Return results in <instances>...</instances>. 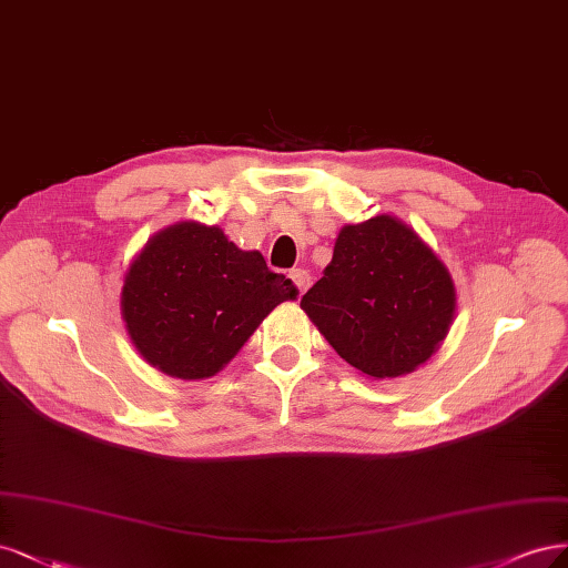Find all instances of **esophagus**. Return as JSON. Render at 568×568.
<instances>
[{"label":"esophagus","mask_w":568,"mask_h":568,"mask_svg":"<svg viewBox=\"0 0 568 568\" xmlns=\"http://www.w3.org/2000/svg\"><path fill=\"white\" fill-rule=\"evenodd\" d=\"M290 278L295 281V285H297V290H300V295H304V292H306L308 285H311V273H308L306 268H292V271H290Z\"/></svg>","instance_id":"obj_1"}]
</instances>
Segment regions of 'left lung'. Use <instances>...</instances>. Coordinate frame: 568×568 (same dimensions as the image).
<instances>
[{
	"instance_id": "obj_1",
	"label": "left lung",
	"mask_w": 568,
	"mask_h": 568,
	"mask_svg": "<svg viewBox=\"0 0 568 568\" xmlns=\"http://www.w3.org/2000/svg\"><path fill=\"white\" fill-rule=\"evenodd\" d=\"M333 349L373 379L400 377L427 363L455 318L446 264L392 214L346 224L333 262L300 304Z\"/></svg>"
}]
</instances>
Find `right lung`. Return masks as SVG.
Listing matches in <instances>:
<instances>
[{"mask_svg": "<svg viewBox=\"0 0 568 568\" xmlns=\"http://www.w3.org/2000/svg\"><path fill=\"white\" fill-rule=\"evenodd\" d=\"M262 252L219 226L176 222L158 231L124 273L120 311L136 352L179 379L216 375L281 302L297 300Z\"/></svg>", "mask_w": 568, "mask_h": 568, "instance_id": "obj_1", "label": "right lung"}]
</instances>
